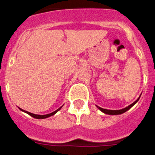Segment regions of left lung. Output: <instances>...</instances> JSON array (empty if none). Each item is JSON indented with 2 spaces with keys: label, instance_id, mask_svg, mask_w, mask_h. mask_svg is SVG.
<instances>
[{
  "label": "left lung",
  "instance_id": "obj_1",
  "mask_svg": "<svg viewBox=\"0 0 155 155\" xmlns=\"http://www.w3.org/2000/svg\"><path fill=\"white\" fill-rule=\"evenodd\" d=\"M140 97V95L139 96V97H138V98L137 99V100H136V101H135V102L133 103L132 104H130V106H127V107H126V108H122V109H120V110H108V109H105V108H101V107H99V106H97V107L98 108V109H100L101 111L104 112V114H109V115H118V114H122L124 113V112H126L127 111H128L130 108L132 107V106H134V105L136 104L137 102H138V100H139Z\"/></svg>",
  "mask_w": 155,
  "mask_h": 155
}]
</instances>
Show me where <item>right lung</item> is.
Segmentation results:
<instances>
[{"label": "right lung", "mask_w": 155, "mask_h": 155, "mask_svg": "<svg viewBox=\"0 0 155 155\" xmlns=\"http://www.w3.org/2000/svg\"><path fill=\"white\" fill-rule=\"evenodd\" d=\"M62 107H63V106H62L61 107H60L59 108H58V109H57L56 111H54L51 112V113H50V114H45V115H38V114H35L31 113V112H28V111H25V110H23V109H22V108H19V109H20L21 111H23V112H25V113L28 114H29L30 116L33 117V118H35V119H46V118H48V117H51V116H53V115H54L55 114L57 113V112H58V111H60V110L61 109V108H62Z\"/></svg>", "instance_id": "add662e5"}]
</instances>
